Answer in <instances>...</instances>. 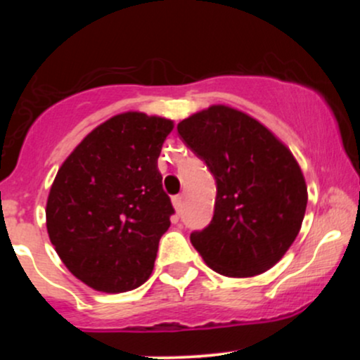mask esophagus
<instances>
[{"label": "esophagus", "mask_w": 360, "mask_h": 360, "mask_svg": "<svg viewBox=\"0 0 360 360\" xmlns=\"http://www.w3.org/2000/svg\"><path fill=\"white\" fill-rule=\"evenodd\" d=\"M172 205H174V208H176L177 213L183 212V205H184V196H183V194H177V196L172 198Z\"/></svg>", "instance_id": "34e87169"}]
</instances>
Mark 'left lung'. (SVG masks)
Segmentation results:
<instances>
[{"mask_svg": "<svg viewBox=\"0 0 360 360\" xmlns=\"http://www.w3.org/2000/svg\"><path fill=\"white\" fill-rule=\"evenodd\" d=\"M217 183L210 225L191 243L218 274L250 278L271 269L298 237L307 212L303 172L262 123L223 105L177 125Z\"/></svg>", "mask_w": 360, "mask_h": 360, "instance_id": "1", "label": "left lung"}]
</instances>
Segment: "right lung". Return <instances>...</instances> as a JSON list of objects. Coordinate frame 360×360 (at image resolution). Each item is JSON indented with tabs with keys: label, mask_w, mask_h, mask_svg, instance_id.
Segmentation results:
<instances>
[{
	"label": "right lung",
	"mask_w": 360,
	"mask_h": 360,
	"mask_svg": "<svg viewBox=\"0 0 360 360\" xmlns=\"http://www.w3.org/2000/svg\"><path fill=\"white\" fill-rule=\"evenodd\" d=\"M171 120L139 111L106 120L64 160L49 193L47 232L77 279L125 292L150 278L174 213L157 159Z\"/></svg>",
	"instance_id": "obj_1"
}]
</instances>
